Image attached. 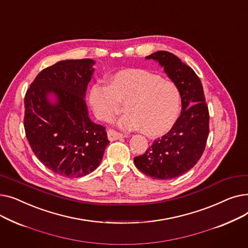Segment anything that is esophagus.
Instances as JSON below:
<instances>
[{
    "label": "esophagus",
    "mask_w": 248,
    "mask_h": 248,
    "mask_svg": "<svg viewBox=\"0 0 248 248\" xmlns=\"http://www.w3.org/2000/svg\"><path fill=\"white\" fill-rule=\"evenodd\" d=\"M124 136L119 132L114 131V129H111L109 128L108 131V138L109 140H120L122 138H124Z\"/></svg>",
    "instance_id": "1"
}]
</instances>
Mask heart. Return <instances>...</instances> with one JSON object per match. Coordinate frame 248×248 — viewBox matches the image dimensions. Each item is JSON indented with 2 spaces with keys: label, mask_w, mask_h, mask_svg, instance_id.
I'll return each mask as SVG.
<instances>
[{
  "label": "heart",
  "mask_w": 248,
  "mask_h": 248,
  "mask_svg": "<svg viewBox=\"0 0 248 248\" xmlns=\"http://www.w3.org/2000/svg\"><path fill=\"white\" fill-rule=\"evenodd\" d=\"M88 99L95 116L109 123L123 111L120 122L126 129L140 128L148 137L165 134L177 120L180 109V91L171 80L154 72L128 68L108 77V85L94 83Z\"/></svg>",
  "instance_id": "1"
}]
</instances>
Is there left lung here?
<instances>
[{
	"mask_svg": "<svg viewBox=\"0 0 248 248\" xmlns=\"http://www.w3.org/2000/svg\"><path fill=\"white\" fill-rule=\"evenodd\" d=\"M147 59L159 61L178 86L182 111L170 131L134 162L147 176L169 180L189 171L201 158L209 135V109L200 78L187 64L168 51L155 52Z\"/></svg>",
	"mask_w": 248,
	"mask_h": 248,
	"instance_id": "left-lung-1",
	"label": "left lung"
}]
</instances>
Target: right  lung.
I'll use <instances>...</instances> for the list:
<instances>
[{
    "instance_id": "right-lung-1",
    "label": "right lung",
    "mask_w": 248,
    "mask_h": 248,
    "mask_svg": "<svg viewBox=\"0 0 248 248\" xmlns=\"http://www.w3.org/2000/svg\"><path fill=\"white\" fill-rule=\"evenodd\" d=\"M94 61L57 62L39 73L26 91L24 128L38 160L67 178L83 177L98 167L108 145L106 127L91 122L84 101ZM50 92L59 101L51 105Z\"/></svg>"
}]
</instances>
